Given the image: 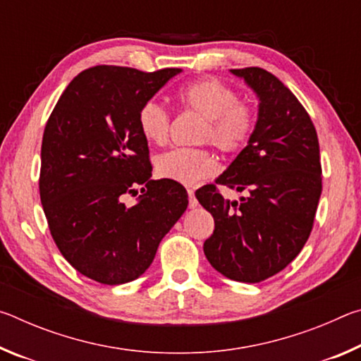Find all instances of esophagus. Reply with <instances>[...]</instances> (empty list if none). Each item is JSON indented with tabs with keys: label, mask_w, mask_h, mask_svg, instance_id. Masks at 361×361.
<instances>
[{
	"label": "esophagus",
	"mask_w": 361,
	"mask_h": 361,
	"mask_svg": "<svg viewBox=\"0 0 361 361\" xmlns=\"http://www.w3.org/2000/svg\"><path fill=\"white\" fill-rule=\"evenodd\" d=\"M188 195H189V209H195V207L199 205V202L197 199H195L192 189H188Z\"/></svg>",
	"instance_id": "1"
}]
</instances>
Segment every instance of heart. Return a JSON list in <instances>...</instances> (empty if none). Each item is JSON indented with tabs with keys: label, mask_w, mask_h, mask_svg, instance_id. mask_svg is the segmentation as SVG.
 Returning <instances> with one entry per match:
<instances>
[{
	"label": "heart",
	"mask_w": 361,
	"mask_h": 361,
	"mask_svg": "<svg viewBox=\"0 0 361 361\" xmlns=\"http://www.w3.org/2000/svg\"><path fill=\"white\" fill-rule=\"evenodd\" d=\"M183 108L205 118L199 142H210L226 154L242 151L252 138L256 126V109L239 102L234 89L219 79L207 78L180 89ZM138 130L148 143L162 145L169 137L170 114L161 103L145 102L137 116ZM156 172L161 178L181 185H194L215 172V161L204 148H175L156 157Z\"/></svg>",
	"instance_id": "b5f03b06"
}]
</instances>
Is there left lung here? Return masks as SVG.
I'll return each mask as SVG.
<instances>
[{
    "label": "left lung",
    "instance_id": "8db88e82",
    "mask_svg": "<svg viewBox=\"0 0 361 361\" xmlns=\"http://www.w3.org/2000/svg\"><path fill=\"white\" fill-rule=\"evenodd\" d=\"M259 100L248 145L215 180L247 195L226 201L216 185L195 191L215 219L204 253L231 280L258 283L276 276L301 252L322 194L320 148L307 111L291 90L258 66L231 70Z\"/></svg>",
    "mask_w": 361,
    "mask_h": 361
}]
</instances>
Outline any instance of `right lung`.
I'll return each instance as SVG.
<instances>
[{"instance_id":"right-lung-1","label":"right lung","mask_w":361,"mask_h":361,"mask_svg":"<svg viewBox=\"0 0 361 361\" xmlns=\"http://www.w3.org/2000/svg\"><path fill=\"white\" fill-rule=\"evenodd\" d=\"M178 73L92 66L68 84L46 124L39 195L49 231L63 258L99 283L142 276L188 207L180 183L151 180L137 124L140 106ZM138 185L137 204L126 206Z\"/></svg>"}]
</instances>
